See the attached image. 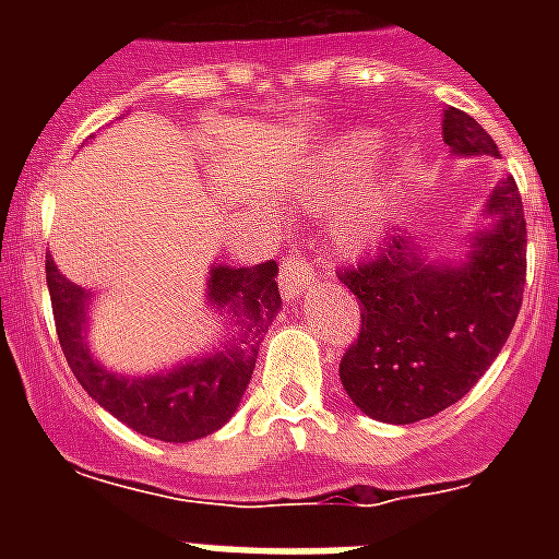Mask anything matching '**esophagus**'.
<instances>
[{"mask_svg":"<svg viewBox=\"0 0 559 559\" xmlns=\"http://www.w3.org/2000/svg\"><path fill=\"white\" fill-rule=\"evenodd\" d=\"M310 275H313V272H310V263L301 261V254H289V258H284V263H281V275H278L284 298H296L298 293H305V289L313 284Z\"/></svg>","mask_w":559,"mask_h":559,"instance_id":"1","label":"esophagus"}]
</instances>
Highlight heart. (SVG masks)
Wrapping results in <instances>:
<instances>
[{
	"label": "heart",
	"instance_id": "1",
	"mask_svg": "<svg viewBox=\"0 0 559 559\" xmlns=\"http://www.w3.org/2000/svg\"><path fill=\"white\" fill-rule=\"evenodd\" d=\"M371 135L348 133L328 156L322 159L316 170L313 182L305 191V202L310 209H328L336 202L342 193L354 186L359 170L366 168L368 156H371ZM391 197L389 188L371 186L359 191L345 209L333 217V243L340 246L342 252H362L380 237L385 217H389Z\"/></svg>",
	"mask_w": 559,
	"mask_h": 559
}]
</instances>
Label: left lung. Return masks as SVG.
I'll use <instances>...</instances> for the list:
<instances>
[{"label":"left lung","instance_id":"left-lung-1","mask_svg":"<svg viewBox=\"0 0 559 559\" xmlns=\"http://www.w3.org/2000/svg\"><path fill=\"white\" fill-rule=\"evenodd\" d=\"M443 142L459 156H499L476 118L443 109ZM490 226L476 231L461 263L426 261L400 231L368 261L340 272L359 298L362 328L340 362L342 385L368 417L417 424L467 394L513 331L525 287V211L513 177L485 205Z\"/></svg>","mask_w":559,"mask_h":559}]
</instances>
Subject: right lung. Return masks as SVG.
Returning a JSON list of instances; mask_svg holds the SVG:
<instances>
[{
	"mask_svg": "<svg viewBox=\"0 0 559 559\" xmlns=\"http://www.w3.org/2000/svg\"><path fill=\"white\" fill-rule=\"evenodd\" d=\"M278 263L214 266L205 301L228 324L226 342L205 357L188 359L151 377H121L95 362L86 345L90 293L60 275L46 254V281L66 362L86 394L135 432L186 443L217 432L235 415L252 380L258 348L281 307Z\"/></svg>",
	"mask_w": 559,
	"mask_h": 559,
	"instance_id": "right-lung-1",
	"label": "right lung"
}]
</instances>
